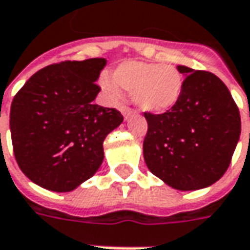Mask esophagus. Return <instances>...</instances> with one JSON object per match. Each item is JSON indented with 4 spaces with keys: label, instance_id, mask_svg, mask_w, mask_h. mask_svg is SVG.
<instances>
[{
    "label": "esophagus",
    "instance_id": "1",
    "mask_svg": "<svg viewBox=\"0 0 250 250\" xmlns=\"http://www.w3.org/2000/svg\"><path fill=\"white\" fill-rule=\"evenodd\" d=\"M122 113H123V116H125V120H128V119H131V116L134 115V112L130 108H127V106H123L122 108Z\"/></svg>",
    "mask_w": 250,
    "mask_h": 250
}]
</instances>
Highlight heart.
Masks as SVG:
<instances>
[{
  "mask_svg": "<svg viewBox=\"0 0 250 250\" xmlns=\"http://www.w3.org/2000/svg\"><path fill=\"white\" fill-rule=\"evenodd\" d=\"M113 82L122 90L133 94L134 102L141 110L153 115L174 108L184 87L183 76L173 65L141 61L120 63L113 70ZM116 86L109 80H102L104 90L117 97Z\"/></svg>",
  "mask_w": 250,
  "mask_h": 250,
  "instance_id": "1",
  "label": "heart"
}]
</instances>
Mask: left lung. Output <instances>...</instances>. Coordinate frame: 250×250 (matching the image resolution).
Masks as SVG:
<instances>
[{"instance_id": "8db88e82", "label": "left lung", "mask_w": 250, "mask_h": 250, "mask_svg": "<svg viewBox=\"0 0 250 250\" xmlns=\"http://www.w3.org/2000/svg\"><path fill=\"white\" fill-rule=\"evenodd\" d=\"M181 97L165 113H145L144 159L152 174L180 191L214 184L227 171L241 135L239 110L226 84L205 70L177 66Z\"/></svg>"}]
</instances>
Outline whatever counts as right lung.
I'll return each instance as SVG.
<instances>
[{
  "mask_svg": "<svg viewBox=\"0 0 250 250\" xmlns=\"http://www.w3.org/2000/svg\"><path fill=\"white\" fill-rule=\"evenodd\" d=\"M105 58L66 61L33 74L11 105L13 153L24 176L55 192H70L104 162V141L122 113L95 105Z\"/></svg>",
  "mask_w": 250,
  "mask_h": 250,
  "instance_id": "1",
  "label": "right lung"
}]
</instances>
